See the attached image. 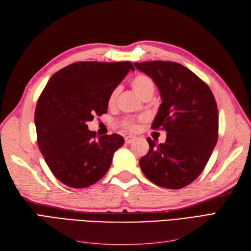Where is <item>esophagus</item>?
<instances>
[{
    "label": "esophagus",
    "instance_id": "obj_1",
    "mask_svg": "<svg viewBox=\"0 0 251 251\" xmlns=\"http://www.w3.org/2000/svg\"><path fill=\"white\" fill-rule=\"evenodd\" d=\"M135 139H136V137H134V136H126L125 137L126 143H132Z\"/></svg>",
    "mask_w": 251,
    "mask_h": 251
}]
</instances>
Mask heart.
<instances>
[{"label":"heart","instance_id":"obj_1","mask_svg":"<svg viewBox=\"0 0 251 251\" xmlns=\"http://www.w3.org/2000/svg\"><path fill=\"white\" fill-rule=\"evenodd\" d=\"M131 86L136 93L142 100L146 98H151L155 92V82L147 74H137L131 79ZM118 94V89L115 88L111 91V93L108 98V103L110 105L114 104ZM141 119H134V118H125L121 121V126L127 131H135L138 127V124Z\"/></svg>","mask_w":251,"mask_h":251}]
</instances>
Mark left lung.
I'll return each instance as SVG.
<instances>
[{
  "instance_id": "obj_1",
  "label": "left lung",
  "mask_w": 251,
  "mask_h": 251,
  "mask_svg": "<svg viewBox=\"0 0 251 251\" xmlns=\"http://www.w3.org/2000/svg\"><path fill=\"white\" fill-rule=\"evenodd\" d=\"M154 80L162 102L151 124L164 130V143L150 137V149L139 165L158 186L179 189L199 177L218 140L219 114L209 87L186 67L154 60L134 64Z\"/></svg>"
}]
</instances>
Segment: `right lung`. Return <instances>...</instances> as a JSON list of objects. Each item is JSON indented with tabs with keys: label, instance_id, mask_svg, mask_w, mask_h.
Returning a JSON list of instances; mask_svg holds the SVG:
<instances>
[{
	"label": "right lung",
	"instance_id": "obj_1",
	"mask_svg": "<svg viewBox=\"0 0 251 251\" xmlns=\"http://www.w3.org/2000/svg\"><path fill=\"white\" fill-rule=\"evenodd\" d=\"M130 70L131 62H77L47 82L34 114L36 138L45 161L62 183L88 187L109 171L125 139L118 134L96 139L87 123L107 113L111 91Z\"/></svg>",
	"mask_w": 251,
	"mask_h": 251
}]
</instances>
